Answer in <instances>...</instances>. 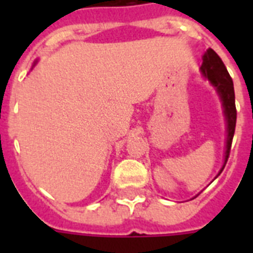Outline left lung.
<instances>
[{"instance_id":"1","label":"left lung","mask_w":253,"mask_h":253,"mask_svg":"<svg viewBox=\"0 0 253 253\" xmlns=\"http://www.w3.org/2000/svg\"><path fill=\"white\" fill-rule=\"evenodd\" d=\"M202 60L204 61H202V65H201V71L210 80V83L216 87V90H218L220 98H222V102H223L224 114H226V121H227V144H226V156H224V166H226L228 156H230L232 138H234L236 126V106L234 83H232L230 73L227 72V69L224 67L223 61L216 55L214 49L209 48L205 52ZM223 168H222V170H223Z\"/></svg>"}]
</instances>
